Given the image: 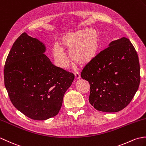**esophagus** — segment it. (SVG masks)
I'll use <instances>...</instances> for the list:
<instances>
[{
	"label": "esophagus",
	"instance_id": "obj_1",
	"mask_svg": "<svg viewBox=\"0 0 146 146\" xmlns=\"http://www.w3.org/2000/svg\"><path fill=\"white\" fill-rule=\"evenodd\" d=\"M74 76H75V78L76 80H80L81 78V76H80V74L79 73H75V74H74Z\"/></svg>",
	"mask_w": 146,
	"mask_h": 146
}]
</instances>
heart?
<instances>
[{
  "instance_id": "obj_1",
  "label": "heart",
  "mask_w": 146,
  "mask_h": 146,
  "mask_svg": "<svg viewBox=\"0 0 146 146\" xmlns=\"http://www.w3.org/2000/svg\"><path fill=\"white\" fill-rule=\"evenodd\" d=\"M60 46L53 47V55L57 65L65 69L68 59L65 51L70 52L73 62L83 66L90 63L98 54L100 46L99 33L94 29H84L66 33L61 38Z\"/></svg>"
}]
</instances>
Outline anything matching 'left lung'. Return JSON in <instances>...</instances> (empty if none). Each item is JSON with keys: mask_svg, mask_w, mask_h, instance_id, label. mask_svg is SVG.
Listing matches in <instances>:
<instances>
[{"mask_svg": "<svg viewBox=\"0 0 146 146\" xmlns=\"http://www.w3.org/2000/svg\"><path fill=\"white\" fill-rule=\"evenodd\" d=\"M81 76L90 84L89 102L96 110L118 112L130 103L139 86L137 53L130 40L122 37L98 53Z\"/></svg>", "mask_w": 146, "mask_h": 146, "instance_id": "1", "label": "left lung"}]
</instances>
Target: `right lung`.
Wrapping results in <instances>:
<instances>
[{
    "label": "right lung",
    "instance_id": "obj_1",
    "mask_svg": "<svg viewBox=\"0 0 146 146\" xmlns=\"http://www.w3.org/2000/svg\"><path fill=\"white\" fill-rule=\"evenodd\" d=\"M39 40L23 33L13 44L4 67V84L17 110L34 120L58 113L74 76L55 66Z\"/></svg>",
    "mask_w": 146,
    "mask_h": 146
}]
</instances>
